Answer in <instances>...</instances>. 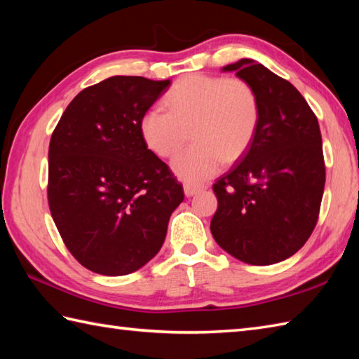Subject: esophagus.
Masks as SVG:
<instances>
[{
    "label": "esophagus",
    "mask_w": 359,
    "mask_h": 359,
    "mask_svg": "<svg viewBox=\"0 0 359 359\" xmlns=\"http://www.w3.org/2000/svg\"><path fill=\"white\" fill-rule=\"evenodd\" d=\"M205 188H207V187H203V185H191V184H185V185H184V193H185V196H187V197H191V196H196L197 193L203 191Z\"/></svg>",
    "instance_id": "34e87169"
}]
</instances>
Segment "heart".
<instances>
[{"label": "heart", "instance_id": "1", "mask_svg": "<svg viewBox=\"0 0 359 359\" xmlns=\"http://www.w3.org/2000/svg\"><path fill=\"white\" fill-rule=\"evenodd\" d=\"M168 112L151 108L140 120L144 144L158 157H171L188 140L194 143L172 160V171L188 184L215 175L224 160L245 154L259 123L256 93L241 79L193 74L174 83L165 97Z\"/></svg>", "mask_w": 359, "mask_h": 359}]
</instances>
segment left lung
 <instances>
[{
  "mask_svg": "<svg viewBox=\"0 0 359 359\" xmlns=\"http://www.w3.org/2000/svg\"><path fill=\"white\" fill-rule=\"evenodd\" d=\"M222 71L253 88L259 123L248 151L212 185L211 234L239 261L271 265L315 230L325 184L321 131L299 90L261 63L242 58Z\"/></svg>",
  "mask_w": 359,
  "mask_h": 359,
  "instance_id": "obj_1",
  "label": "left lung"
}]
</instances>
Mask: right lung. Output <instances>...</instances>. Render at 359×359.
Returning <instances> with one entry per match:
<instances>
[{
    "instance_id": "add662e5",
    "label": "right lung",
    "mask_w": 359,
    "mask_h": 359,
    "mask_svg": "<svg viewBox=\"0 0 359 359\" xmlns=\"http://www.w3.org/2000/svg\"><path fill=\"white\" fill-rule=\"evenodd\" d=\"M171 80L116 75L83 89L49 143L48 201L71 255L88 270L123 276L162 248L184 188L148 149L140 120Z\"/></svg>"
}]
</instances>
